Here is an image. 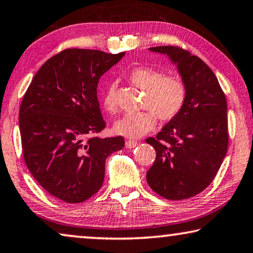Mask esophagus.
<instances>
[{"mask_svg": "<svg viewBox=\"0 0 253 253\" xmlns=\"http://www.w3.org/2000/svg\"><path fill=\"white\" fill-rule=\"evenodd\" d=\"M137 144H138L137 141H134V140L126 141V148H128V149H133L135 147H137Z\"/></svg>", "mask_w": 253, "mask_h": 253, "instance_id": "obj_1", "label": "esophagus"}]
</instances>
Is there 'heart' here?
Returning a JSON list of instances; mask_svg holds the SVG:
<instances>
[{"label": "heart", "mask_w": 253, "mask_h": 253, "mask_svg": "<svg viewBox=\"0 0 253 253\" xmlns=\"http://www.w3.org/2000/svg\"><path fill=\"white\" fill-rule=\"evenodd\" d=\"M128 80L135 87L145 91L142 108L144 111L124 116L113 126L116 134L128 138H138L156 126L158 118L169 122L179 115L186 101L187 88L177 76H164L161 71L147 66L135 67L128 73ZM103 106L110 113H116L118 105L116 88L110 84L102 97Z\"/></svg>", "instance_id": "heart-1"}]
</instances>
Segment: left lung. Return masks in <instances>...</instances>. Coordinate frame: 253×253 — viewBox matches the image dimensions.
Instances as JSON below:
<instances>
[{
    "label": "left lung",
    "instance_id": "left-lung-1",
    "mask_svg": "<svg viewBox=\"0 0 253 253\" xmlns=\"http://www.w3.org/2000/svg\"><path fill=\"white\" fill-rule=\"evenodd\" d=\"M149 49L176 64L187 96L179 115L156 137L145 140L156 150L147 182L166 199L190 198L210 186L228 149L226 96L215 74L199 57L174 45Z\"/></svg>",
    "mask_w": 253,
    "mask_h": 253
}]
</instances>
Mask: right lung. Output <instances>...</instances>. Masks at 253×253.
Segmentation results:
<instances>
[{
    "mask_svg": "<svg viewBox=\"0 0 253 253\" xmlns=\"http://www.w3.org/2000/svg\"><path fill=\"white\" fill-rule=\"evenodd\" d=\"M125 52L65 49L35 74L19 110L24 161L38 183L71 204L101 189L105 159L125 145L123 136H97L105 128L98 80Z\"/></svg>",
    "mask_w": 253,
    "mask_h": 253,
    "instance_id": "right-lung-1",
    "label": "right lung"
}]
</instances>
